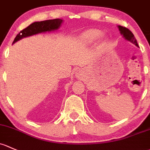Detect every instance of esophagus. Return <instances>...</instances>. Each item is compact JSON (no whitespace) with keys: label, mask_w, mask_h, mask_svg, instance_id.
I'll list each match as a JSON object with an SVG mask.
<instances>
[{"label":"esophagus","mask_w":150,"mask_h":150,"mask_svg":"<svg viewBox=\"0 0 150 150\" xmlns=\"http://www.w3.org/2000/svg\"><path fill=\"white\" fill-rule=\"evenodd\" d=\"M83 72H82L81 70H78V72H77V73H76V76L78 77V78H82V77H83Z\"/></svg>","instance_id":"34e87169"}]
</instances>
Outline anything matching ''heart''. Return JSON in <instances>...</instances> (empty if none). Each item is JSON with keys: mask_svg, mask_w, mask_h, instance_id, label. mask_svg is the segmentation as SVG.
<instances>
[{"mask_svg": "<svg viewBox=\"0 0 150 150\" xmlns=\"http://www.w3.org/2000/svg\"><path fill=\"white\" fill-rule=\"evenodd\" d=\"M102 35V31L97 29H88L81 34L78 37L80 42L90 44L93 42Z\"/></svg>", "mask_w": 150, "mask_h": 150, "instance_id": "obj_1", "label": "heart"}]
</instances>
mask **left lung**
<instances>
[{
    "label": "left lung",
    "mask_w": 150,
    "mask_h": 150,
    "mask_svg": "<svg viewBox=\"0 0 150 150\" xmlns=\"http://www.w3.org/2000/svg\"><path fill=\"white\" fill-rule=\"evenodd\" d=\"M118 28H119V31H120V34L123 36V37H124L126 40L129 41L131 43L134 44L135 46L138 47L137 39H135L134 36V34H132V32L130 30L126 27H123V26H118Z\"/></svg>",
    "instance_id": "8db88e82"
}]
</instances>
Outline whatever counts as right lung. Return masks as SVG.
<instances>
[{"mask_svg":"<svg viewBox=\"0 0 150 150\" xmlns=\"http://www.w3.org/2000/svg\"><path fill=\"white\" fill-rule=\"evenodd\" d=\"M62 22L63 20L60 18L34 22L17 34L13 42V45L23 38L31 37V36L36 35V34H41V33L56 31L60 27Z\"/></svg>","mask_w":150,"mask_h":150,"instance_id":"right-lung-1","label":"right lung"}]
</instances>
